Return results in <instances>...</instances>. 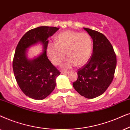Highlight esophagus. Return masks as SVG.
Listing matches in <instances>:
<instances>
[{"label":"esophagus","mask_w":130,"mask_h":130,"mask_svg":"<svg viewBox=\"0 0 130 130\" xmlns=\"http://www.w3.org/2000/svg\"><path fill=\"white\" fill-rule=\"evenodd\" d=\"M68 72H61V74H63V75H65V74H68Z\"/></svg>","instance_id":"esophagus-1"}]
</instances>
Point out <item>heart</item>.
<instances>
[{
    "mask_svg": "<svg viewBox=\"0 0 130 130\" xmlns=\"http://www.w3.org/2000/svg\"><path fill=\"white\" fill-rule=\"evenodd\" d=\"M92 50V40L89 34L70 30L59 34L55 43H48L46 47L47 56L55 65H59L67 55L68 60L62 65L63 70L71 68L75 65H84L90 58Z\"/></svg>",
    "mask_w": 130,
    "mask_h": 130,
    "instance_id": "1",
    "label": "heart"
}]
</instances>
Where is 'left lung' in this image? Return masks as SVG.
Here are the masks:
<instances>
[{"label": "left lung", "mask_w": 130, "mask_h": 130, "mask_svg": "<svg viewBox=\"0 0 130 130\" xmlns=\"http://www.w3.org/2000/svg\"><path fill=\"white\" fill-rule=\"evenodd\" d=\"M93 40V55L83 68L78 70V78L72 86L79 94L93 99L102 94L113 80L117 57L113 47L103 34L83 28Z\"/></svg>", "instance_id": "1"}]
</instances>
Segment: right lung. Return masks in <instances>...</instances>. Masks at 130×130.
<instances>
[{
    "instance_id": "obj_1",
    "label": "right lung",
    "mask_w": 130,
    "mask_h": 130,
    "mask_svg": "<svg viewBox=\"0 0 130 130\" xmlns=\"http://www.w3.org/2000/svg\"><path fill=\"white\" fill-rule=\"evenodd\" d=\"M59 28L41 26L26 32L17 45L13 60L14 75L21 90L26 96L42 100L55 89L56 79L60 72L53 66L46 55L48 39ZM40 43L41 53L33 58L27 56L28 49Z\"/></svg>"
}]
</instances>
